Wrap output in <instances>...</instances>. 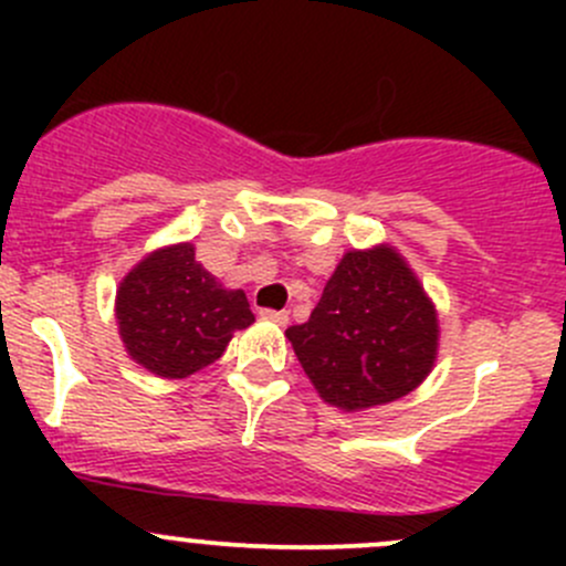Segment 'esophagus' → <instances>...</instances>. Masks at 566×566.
I'll use <instances>...</instances> for the list:
<instances>
[{
    "instance_id": "esophagus-1",
    "label": "esophagus",
    "mask_w": 566,
    "mask_h": 566,
    "mask_svg": "<svg viewBox=\"0 0 566 566\" xmlns=\"http://www.w3.org/2000/svg\"><path fill=\"white\" fill-rule=\"evenodd\" d=\"M260 317L271 319V323H276V325H287L290 323L287 312H276V310H260Z\"/></svg>"
}]
</instances>
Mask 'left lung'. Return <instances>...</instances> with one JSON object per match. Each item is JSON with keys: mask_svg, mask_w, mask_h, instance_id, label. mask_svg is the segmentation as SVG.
Listing matches in <instances>:
<instances>
[{"mask_svg": "<svg viewBox=\"0 0 566 566\" xmlns=\"http://www.w3.org/2000/svg\"><path fill=\"white\" fill-rule=\"evenodd\" d=\"M438 312L389 243L345 251L306 323L287 339L323 402L389 405L424 384L438 358Z\"/></svg>", "mask_w": 566, "mask_h": 566, "instance_id": "left-lung-1", "label": "left lung"}]
</instances>
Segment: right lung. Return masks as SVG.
Segmentation results:
<instances>
[{
    "label": "right lung",
    "mask_w": 566,
    "mask_h": 566,
    "mask_svg": "<svg viewBox=\"0 0 566 566\" xmlns=\"http://www.w3.org/2000/svg\"><path fill=\"white\" fill-rule=\"evenodd\" d=\"M125 353L156 378L180 380L210 367L232 334L254 315L243 290H227L193 256V243H172L142 256L114 298Z\"/></svg>",
    "instance_id": "1"
}]
</instances>
